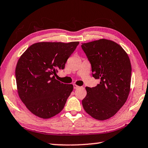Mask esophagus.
<instances>
[{"label":"esophagus","mask_w":148,"mask_h":148,"mask_svg":"<svg viewBox=\"0 0 148 148\" xmlns=\"http://www.w3.org/2000/svg\"><path fill=\"white\" fill-rule=\"evenodd\" d=\"M79 87V86H77V85H74V89H77V88H78Z\"/></svg>","instance_id":"1"}]
</instances>
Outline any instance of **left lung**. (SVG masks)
Returning a JSON list of instances; mask_svg holds the SVG:
<instances>
[{
    "label": "left lung",
    "instance_id": "1",
    "mask_svg": "<svg viewBox=\"0 0 148 148\" xmlns=\"http://www.w3.org/2000/svg\"><path fill=\"white\" fill-rule=\"evenodd\" d=\"M82 47L92 66V76L100 79L95 87L86 86L83 108L99 121L112 117L128 99L132 66L128 54L112 40L100 39L82 43Z\"/></svg>",
    "mask_w": 148,
    "mask_h": 148
}]
</instances>
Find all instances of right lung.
I'll return each mask as SVG.
<instances>
[{
    "instance_id": "obj_1",
    "label": "right lung",
    "mask_w": 148,
    "mask_h": 148,
    "mask_svg": "<svg viewBox=\"0 0 148 148\" xmlns=\"http://www.w3.org/2000/svg\"><path fill=\"white\" fill-rule=\"evenodd\" d=\"M79 43H36L20 57L15 69L17 92L32 114L49 119L64 108L73 85L61 83L55 76Z\"/></svg>"
}]
</instances>
